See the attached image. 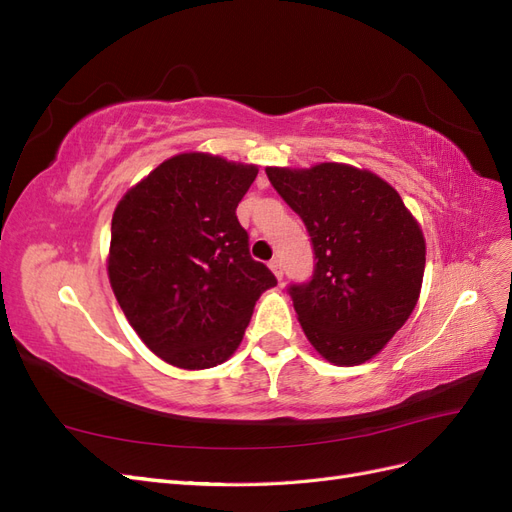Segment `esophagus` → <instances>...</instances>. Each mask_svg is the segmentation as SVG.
<instances>
[{"instance_id":"1","label":"esophagus","mask_w":512,"mask_h":512,"mask_svg":"<svg viewBox=\"0 0 512 512\" xmlns=\"http://www.w3.org/2000/svg\"><path fill=\"white\" fill-rule=\"evenodd\" d=\"M269 267H271V271L275 273V277H277V280H282V277H284V267H282V260H277V258H273V260L269 262Z\"/></svg>"}]
</instances>
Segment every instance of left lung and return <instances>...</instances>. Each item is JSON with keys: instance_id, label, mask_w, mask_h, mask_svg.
<instances>
[{"instance_id": "left-lung-1", "label": "left lung", "mask_w": 512, "mask_h": 512, "mask_svg": "<svg viewBox=\"0 0 512 512\" xmlns=\"http://www.w3.org/2000/svg\"><path fill=\"white\" fill-rule=\"evenodd\" d=\"M267 177L314 247L312 280L288 286L307 339L335 365L369 361L404 327L421 294V226L369 170L324 162L271 166Z\"/></svg>"}]
</instances>
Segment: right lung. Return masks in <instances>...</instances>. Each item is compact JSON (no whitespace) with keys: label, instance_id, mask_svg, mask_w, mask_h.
<instances>
[{"label":"right lung","instance_id":"1","mask_svg":"<svg viewBox=\"0 0 512 512\" xmlns=\"http://www.w3.org/2000/svg\"><path fill=\"white\" fill-rule=\"evenodd\" d=\"M258 175L252 164L181 153L119 200L108 280L138 337L181 369L224 363L254 305L277 284L250 256L237 207Z\"/></svg>","mask_w":512,"mask_h":512}]
</instances>
